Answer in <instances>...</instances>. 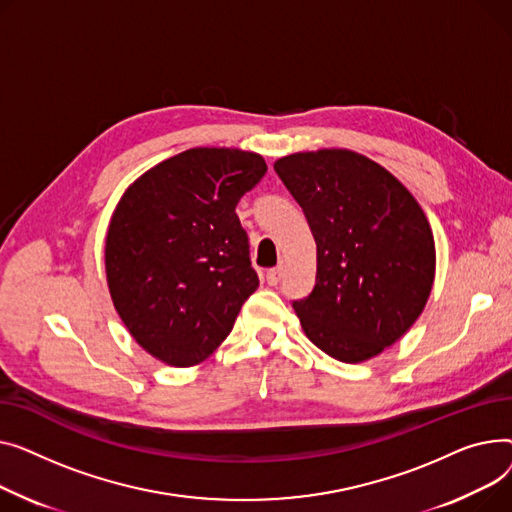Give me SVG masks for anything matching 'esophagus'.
I'll list each match as a JSON object with an SVG mask.
<instances>
[{"label":"esophagus","instance_id":"esophagus-1","mask_svg":"<svg viewBox=\"0 0 512 512\" xmlns=\"http://www.w3.org/2000/svg\"><path fill=\"white\" fill-rule=\"evenodd\" d=\"M281 277H283V266H275V268H270L268 273H266V283L268 285H279Z\"/></svg>","mask_w":512,"mask_h":512}]
</instances>
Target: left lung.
<instances>
[{
  "instance_id": "1",
  "label": "left lung",
  "mask_w": 512,
  "mask_h": 512,
  "mask_svg": "<svg viewBox=\"0 0 512 512\" xmlns=\"http://www.w3.org/2000/svg\"><path fill=\"white\" fill-rule=\"evenodd\" d=\"M275 171L316 242V285L293 310L318 349L366 362L426 308L436 248L424 210L393 173L353 150L295 153Z\"/></svg>"
}]
</instances>
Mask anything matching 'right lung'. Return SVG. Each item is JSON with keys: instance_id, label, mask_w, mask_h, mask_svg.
<instances>
[{"instance_id": "obj_1", "label": "right lung", "mask_w": 512, "mask_h": 512, "mask_svg": "<svg viewBox=\"0 0 512 512\" xmlns=\"http://www.w3.org/2000/svg\"><path fill=\"white\" fill-rule=\"evenodd\" d=\"M264 173L256 153L190 148L140 175L115 206L109 293L136 343L161 362L200 364L258 289L235 206Z\"/></svg>"}]
</instances>
